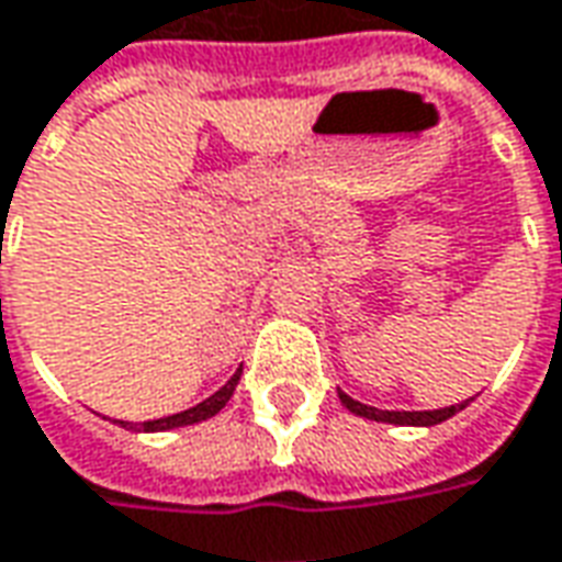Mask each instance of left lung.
Listing matches in <instances>:
<instances>
[{
  "mask_svg": "<svg viewBox=\"0 0 562 562\" xmlns=\"http://www.w3.org/2000/svg\"><path fill=\"white\" fill-rule=\"evenodd\" d=\"M340 402L359 417H368V420H380V424H398V427H432V424H442L448 417L467 408V402L461 405H448V408H436V412H380V408H371V405H361L356 398H349L346 393H340Z\"/></svg>",
  "mask_w": 562,
  "mask_h": 562,
  "instance_id": "8db88e82",
  "label": "left lung"
}]
</instances>
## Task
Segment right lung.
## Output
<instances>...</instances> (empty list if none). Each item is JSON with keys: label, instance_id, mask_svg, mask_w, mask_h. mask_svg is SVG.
<instances>
[{"label": "right lung", "instance_id": "add662e5", "mask_svg": "<svg viewBox=\"0 0 562 562\" xmlns=\"http://www.w3.org/2000/svg\"><path fill=\"white\" fill-rule=\"evenodd\" d=\"M237 380H240V368H237L235 374H232V380L222 386V390H216V393L210 395V398H203L201 405H194V408H188V412H179V414H169V417H160V420H145L138 430L145 432H164V430H176V427H191V424H201V420H206V417H213V414H220L225 405H228V398L235 395V386ZM120 427H126L130 430L132 424L130 420H116ZM135 430V427H132Z\"/></svg>", "mask_w": 562, "mask_h": 562}]
</instances>
